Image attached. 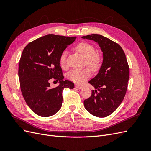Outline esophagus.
<instances>
[{
  "instance_id": "1",
  "label": "esophagus",
  "mask_w": 151,
  "mask_h": 151,
  "mask_svg": "<svg viewBox=\"0 0 151 151\" xmlns=\"http://www.w3.org/2000/svg\"><path fill=\"white\" fill-rule=\"evenodd\" d=\"M75 87H76L77 89H81L82 88H83V87H82L81 86H79V85H76Z\"/></svg>"
}]
</instances>
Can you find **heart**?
<instances>
[{
  "mask_svg": "<svg viewBox=\"0 0 151 151\" xmlns=\"http://www.w3.org/2000/svg\"><path fill=\"white\" fill-rule=\"evenodd\" d=\"M76 49L82 56L87 59V63L93 70H98L101 64V57L96 53V48L92 45L82 42L77 45ZM67 52H63L60 57V64L62 67L66 65ZM91 70L88 68H73L67 74V78L73 83L81 84L91 76Z\"/></svg>",
  "mask_w": 151,
  "mask_h": 151,
  "instance_id": "b5f03b06",
  "label": "heart"
}]
</instances>
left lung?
Listing matches in <instances>:
<instances>
[{
	"label": "left lung",
	"mask_w": 151,
	"mask_h": 151,
	"mask_svg": "<svg viewBox=\"0 0 151 151\" xmlns=\"http://www.w3.org/2000/svg\"><path fill=\"white\" fill-rule=\"evenodd\" d=\"M82 38L94 41L103 53L98 74L89 81L95 89L84 101V108L95 116L106 117L120 106L126 94L129 67L125 54L119 45L101 35L92 34Z\"/></svg>",
	"instance_id": "obj_1"
}]
</instances>
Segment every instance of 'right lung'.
I'll list each match as a JSON object with an SVG mask.
<instances>
[{"instance_id":"obj_1","label":"right lung","mask_w":151,"mask_h":151,"mask_svg":"<svg viewBox=\"0 0 151 151\" xmlns=\"http://www.w3.org/2000/svg\"><path fill=\"white\" fill-rule=\"evenodd\" d=\"M77 37L47 35L29 43L22 51L18 76L25 101L36 115L48 117L60 109L63 89L74 84L63 80L60 57ZM51 79L59 81L56 88L50 87Z\"/></svg>"}]
</instances>
